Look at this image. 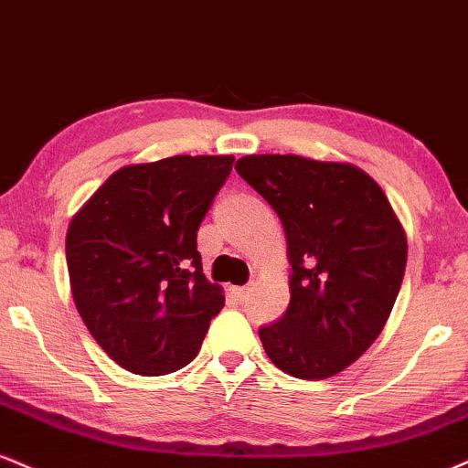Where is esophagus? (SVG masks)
<instances>
[{"label": "esophagus", "mask_w": 468, "mask_h": 468, "mask_svg": "<svg viewBox=\"0 0 468 468\" xmlns=\"http://www.w3.org/2000/svg\"><path fill=\"white\" fill-rule=\"evenodd\" d=\"M233 294L238 301H246V298L250 296V288L249 285H244V288H233Z\"/></svg>", "instance_id": "esophagus-1"}]
</instances>
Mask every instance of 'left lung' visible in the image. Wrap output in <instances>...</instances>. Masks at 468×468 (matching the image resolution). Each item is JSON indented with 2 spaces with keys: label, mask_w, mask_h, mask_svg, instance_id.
Returning <instances> with one entry per match:
<instances>
[{
  "label": "left lung",
  "mask_w": 468,
  "mask_h": 468,
  "mask_svg": "<svg viewBox=\"0 0 468 468\" xmlns=\"http://www.w3.org/2000/svg\"><path fill=\"white\" fill-rule=\"evenodd\" d=\"M235 170L277 211L288 241L290 305L259 337L298 379H329L377 340L395 305L408 239L384 189L353 163L249 154Z\"/></svg>",
  "instance_id": "obj_1"
}]
</instances>
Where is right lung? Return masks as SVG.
<instances>
[{
    "label": "right lung",
    "mask_w": 468,
    "mask_h": 468,
    "mask_svg": "<svg viewBox=\"0 0 468 468\" xmlns=\"http://www.w3.org/2000/svg\"><path fill=\"white\" fill-rule=\"evenodd\" d=\"M230 154H176L112 172L67 229L78 314L134 375H167L198 356L224 292L202 274L196 233L230 174Z\"/></svg>",
    "instance_id": "right-lung-1"
}]
</instances>
